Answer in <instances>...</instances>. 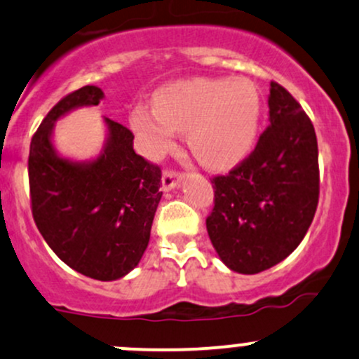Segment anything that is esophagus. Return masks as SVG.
Here are the masks:
<instances>
[{
    "label": "esophagus",
    "mask_w": 359,
    "mask_h": 359,
    "mask_svg": "<svg viewBox=\"0 0 359 359\" xmlns=\"http://www.w3.org/2000/svg\"><path fill=\"white\" fill-rule=\"evenodd\" d=\"M180 182H182V173L173 170V168H165L163 177H161V189L163 191H170V189L179 186Z\"/></svg>",
    "instance_id": "obj_1"
}]
</instances>
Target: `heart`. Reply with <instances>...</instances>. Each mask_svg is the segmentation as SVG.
Listing matches in <instances>:
<instances>
[{"label": "heart", "instance_id": "b5f03b06", "mask_svg": "<svg viewBox=\"0 0 359 359\" xmlns=\"http://www.w3.org/2000/svg\"><path fill=\"white\" fill-rule=\"evenodd\" d=\"M259 112L257 90L245 78L191 80L163 86L155 95V110L137 107L131 122L153 155L170 147L173 129L187 131L196 158L224 168L249 151Z\"/></svg>", "mask_w": 359, "mask_h": 359}]
</instances>
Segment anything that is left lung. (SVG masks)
Segmentation results:
<instances>
[{"instance_id":"left-lung-1","label":"left lung","mask_w":359,"mask_h":359,"mask_svg":"<svg viewBox=\"0 0 359 359\" xmlns=\"http://www.w3.org/2000/svg\"><path fill=\"white\" fill-rule=\"evenodd\" d=\"M271 124L247 158L215 175L208 235L219 259L257 274L286 259L313 222L320 192L317 136L302 105L271 81Z\"/></svg>"}]
</instances>
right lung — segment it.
Instances as JSON below:
<instances>
[{
  "label": "right lung",
  "instance_id": "1",
  "mask_svg": "<svg viewBox=\"0 0 359 359\" xmlns=\"http://www.w3.org/2000/svg\"><path fill=\"white\" fill-rule=\"evenodd\" d=\"M104 92L86 85L62 97L34 133L29 153L30 208L47 245L71 269L98 281L135 269L149 242L161 199V168L136 155L135 135L105 119L109 141L92 163L61 158L50 143L54 121Z\"/></svg>",
  "mask_w": 359,
  "mask_h": 359
}]
</instances>
